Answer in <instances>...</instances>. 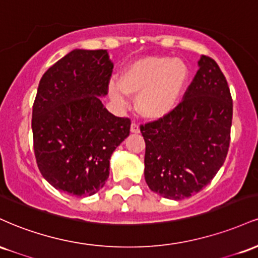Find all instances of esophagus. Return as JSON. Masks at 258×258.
<instances>
[{
    "label": "esophagus",
    "instance_id": "obj_1",
    "mask_svg": "<svg viewBox=\"0 0 258 258\" xmlns=\"http://www.w3.org/2000/svg\"><path fill=\"white\" fill-rule=\"evenodd\" d=\"M131 132L132 133H139V126H138L137 122H132Z\"/></svg>",
    "mask_w": 258,
    "mask_h": 258
}]
</instances>
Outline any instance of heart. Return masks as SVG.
Instances as JSON below:
<instances>
[{
	"instance_id": "obj_1",
	"label": "heart",
	"mask_w": 258,
	"mask_h": 258,
	"mask_svg": "<svg viewBox=\"0 0 258 258\" xmlns=\"http://www.w3.org/2000/svg\"><path fill=\"white\" fill-rule=\"evenodd\" d=\"M189 80L184 61L165 55H150L130 63L120 74L119 85L109 94L125 106L127 96H137V110L146 119L158 120L171 114L179 104Z\"/></svg>"
}]
</instances>
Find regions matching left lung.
<instances>
[{
	"label": "left lung",
	"mask_w": 258,
	"mask_h": 258,
	"mask_svg": "<svg viewBox=\"0 0 258 258\" xmlns=\"http://www.w3.org/2000/svg\"><path fill=\"white\" fill-rule=\"evenodd\" d=\"M232 117L227 80L214 59L203 55L177 108L162 119L141 125L148 186L171 200L199 193L224 164Z\"/></svg>",
	"instance_id": "obj_1"
}]
</instances>
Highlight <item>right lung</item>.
Wrapping results in <instances>:
<instances>
[{
    "label": "right lung",
    "mask_w": 258,
    "mask_h": 258,
    "mask_svg": "<svg viewBox=\"0 0 258 258\" xmlns=\"http://www.w3.org/2000/svg\"><path fill=\"white\" fill-rule=\"evenodd\" d=\"M114 64L105 49H74L43 74L32 105L38 170L52 186L76 197L96 194L109 177L112 152L131 120L112 115L108 94Z\"/></svg>",
    "instance_id": "right-lung-1"
}]
</instances>
